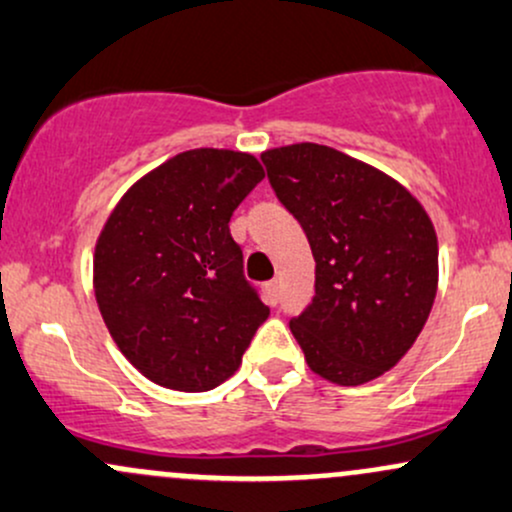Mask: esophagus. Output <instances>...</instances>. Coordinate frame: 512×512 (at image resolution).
Returning a JSON list of instances; mask_svg holds the SVG:
<instances>
[{"mask_svg":"<svg viewBox=\"0 0 512 512\" xmlns=\"http://www.w3.org/2000/svg\"><path fill=\"white\" fill-rule=\"evenodd\" d=\"M263 293H266L268 305H278V280H268V283L263 285Z\"/></svg>","mask_w":512,"mask_h":512,"instance_id":"34e87169","label":"esophagus"}]
</instances>
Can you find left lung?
<instances>
[{"label": "left lung", "mask_w": 512, "mask_h": 512, "mask_svg": "<svg viewBox=\"0 0 512 512\" xmlns=\"http://www.w3.org/2000/svg\"><path fill=\"white\" fill-rule=\"evenodd\" d=\"M285 210L315 256V298L290 332L317 376L361 386L415 344L437 295V234L398 180L337 148L261 153Z\"/></svg>", "instance_id": "obj_1"}]
</instances>
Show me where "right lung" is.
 <instances>
[{
	"instance_id": "right-lung-1",
	"label": "right lung",
	"mask_w": 512,
	"mask_h": 512,
	"mask_svg": "<svg viewBox=\"0 0 512 512\" xmlns=\"http://www.w3.org/2000/svg\"><path fill=\"white\" fill-rule=\"evenodd\" d=\"M263 175L251 153L192 148L136 180L104 222L95 298L119 351L148 381L217 388L266 322L229 232Z\"/></svg>"
}]
</instances>
